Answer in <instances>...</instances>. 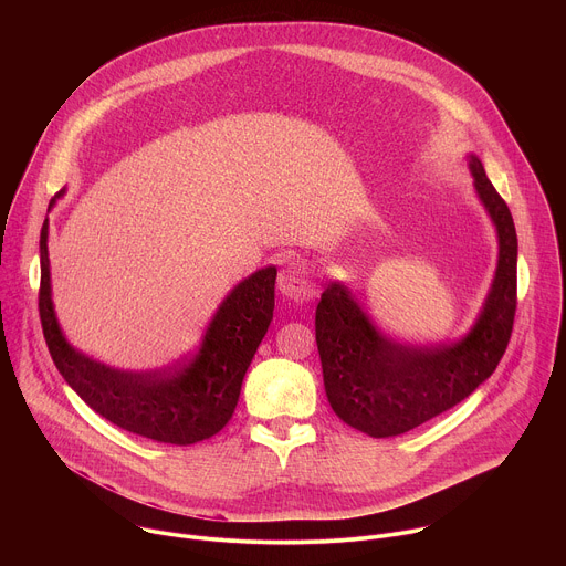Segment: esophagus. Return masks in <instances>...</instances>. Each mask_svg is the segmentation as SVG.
I'll return each mask as SVG.
<instances>
[{
    "mask_svg": "<svg viewBox=\"0 0 566 566\" xmlns=\"http://www.w3.org/2000/svg\"><path fill=\"white\" fill-rule=\"evenodd\" d=\"M277 289L284 297H289L291 302H306L315 295L313 282L308 280V271L304 264L300 262H289L277 277Z\"/></svg>",
    "mask_w": 566,
    "mask_h": 566,
    "instance_id": "obj_1",
    "label": "esophagus"
}]
</instances>
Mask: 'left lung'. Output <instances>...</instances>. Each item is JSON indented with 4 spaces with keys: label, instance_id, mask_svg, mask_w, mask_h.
<instances>
[{
    "label": "left lung",
    "instance_id": "8db88e82",
    "mask_svg": "<svg viewBox=\"0 0 566 566\" xmlns=\"http://www.w3.org/2000/svg\"><path fill=\"white\" fill-rule=\"evenodd\" d=\"M479 199L500 234V264L474 329L457 345L415 347L380 336L340 284L315 308V343L327 398L352 428L389 439L454 408L500 365L517 308V232L506 201L470 156Z\"/></svg>",
    "mask_w": 566,
    "mask_h": 566
}]
</instances>
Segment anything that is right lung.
<instances>
[{"label": "right lung", "instance_id": "add662e5", "mask_svg": "<svg viewBox=\"0 0 566 566\" xmlns=\"http://www.w3.org/2000/svg\"><path fill=\"white\" fill-rule=\"evenodd\" d=\"M46 237L44 221L38 308L49 354L75 394L103 419L151 441L190 446L217 434L237 408L241 380L273 319L277 271L262 269L232 289L195 356L160 371H120L77 354L62 338L51 304Z\"/></svg>", "mask_w": 566, "mask_h": 566}]
</instances>
